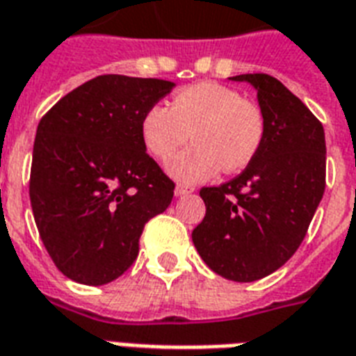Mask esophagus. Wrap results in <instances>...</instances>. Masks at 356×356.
I'll return each instance as SVG.
<instances>
[{
  "label": "esophagus",
  "mask_w": 356,
  "mask_h": 356,
  "mask_svg": "<svg viewBox=\"0 0 356 356\" xmlns=\"http://www.w3.org/2000/svg\"><path fill=\"white\" fill-rule=\"evenodd\" d=\"M194 192V186H186V184H177L175 186V196H186V194H192Z\"/></svg>",
  "instance_id": "obj_1"
}]
</instances>
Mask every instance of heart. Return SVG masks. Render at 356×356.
<instances>
[{
  "instance_id": "b5f03b06",
  "label": "heart",
  "mask_w": 356,
  "mask_h": 356,
  "mask_svg": "<svg viewBox=\"0 0 356 356\" xmlns=\"http://www.w3.org/2000/svg\"><path fill=\"white\" fill-rule=\"evenodd\" d=\"M142 142L156 160L172 159L192 134L194 145L170 162L183 183H202L220 172H241L261 147V110L232 88L202 81L181 89L170 108L156 104L142 119Z\"/></svg>"
}]
</instances>
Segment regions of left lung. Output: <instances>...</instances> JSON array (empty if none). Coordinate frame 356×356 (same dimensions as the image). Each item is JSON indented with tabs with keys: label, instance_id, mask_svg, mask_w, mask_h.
<instances>
[{
	"label": "left lung",
	"instance_id": "1",
	"mask_svg": "<svg viewBox=\"0 0 356 356\" xmlns=\"http://www.w3.org/2000/svg\"><path fill=\"white\" fill-rule=\"evenodd\" d=\"M257 91L265 121L261 147L244 172L205 186V218L192 232L197 254L216 275L256 282L297 252L325 192L327 147L319 119L268 74H238Z\"/></svg>",
	"mask_w": 356,
	"mask_h": 356
}]
</instances>
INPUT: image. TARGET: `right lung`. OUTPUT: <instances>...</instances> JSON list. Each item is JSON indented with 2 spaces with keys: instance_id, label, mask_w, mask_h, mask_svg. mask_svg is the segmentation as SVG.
I'll use <instances>...</instances> for the list:
<instances>
[{
  "instance_id": "add662e5",
  "label": "right lung",
  "mask_w": 356,
  "mask_h": 356,
  "mask_svg": "<svg viewBox=\"0 0 356 356\" xmlns=\"http://www.w3.org/2000/svg\"><path fill=\"white\" fill-rule=\"evenodd\" d=\"M173 81L97 76L40 119L29 197L51 261L67 278L104 286L140 250L143 226L172 203L175 184L142 142V119Z\"/></svg>"
}]
</instances>
